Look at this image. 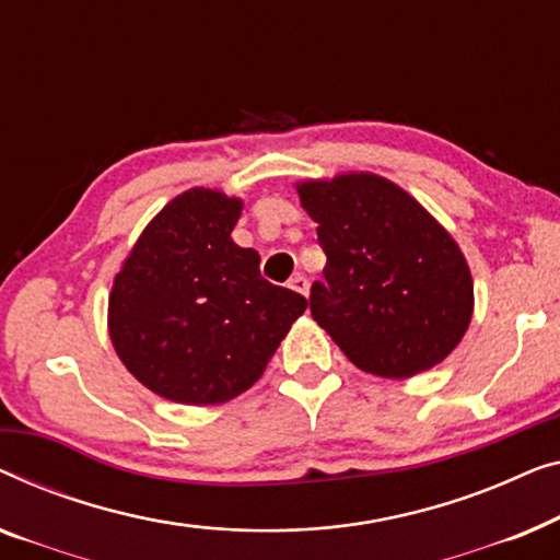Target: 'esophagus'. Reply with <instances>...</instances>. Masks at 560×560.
Listing matches in <instances>:
<instances>
[{
	"instance_id": "34e87169",
	"label": "esophagus",
	"mask_w": 560,
	"mask_h": 560,
	"mask_svg": "<svg viewBox=\"0 0 560 560\" xmlns=\"http://www.w3.org/2000/svg\"><path fill=\"white\" fill-rule=\"evenodd\" d=\"M289 289L296 291V294H310V281H306V277H302V273H296L294 279H289Z\"/></svg>"
}]
</instances>
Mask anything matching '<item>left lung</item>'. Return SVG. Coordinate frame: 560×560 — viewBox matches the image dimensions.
<instances>
[{"label": "left lung", "instance_id": "8db88e82", "mask_svg": "<svg viewBox=\"0 0 560 560\" xmlns=\"http://www.w3.org/2000/svg\"><path fill=\"white\" fill-rule=\"evenodd\" d=\"M296 190L327 256L325 281L312 283L314 322L365 373L411 377L444 360L475 306L467 258L452 235L370 172Z\"/></svg>", "mask_w": 560, "mask_h": 560}]
</instances>
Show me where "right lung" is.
Wrapping results in <instances>:
<instances>
[{"mask_svg":"<svg viewBox=\"0 0 560 560\" xmlns=\"http://www.w3.org/2000/svg\"><path fill=\"white\" fill-rule=\"evenodd\" d=\"M243 202L192 187L144 228L108 296L116 355L156 396L225 404L248 390L306 299L261 277L231 233Z\"/></svg>","mask_w":560,"mask_h":560,"instance_id":"right-lung-1","label":"right lung"}]
</instances>
